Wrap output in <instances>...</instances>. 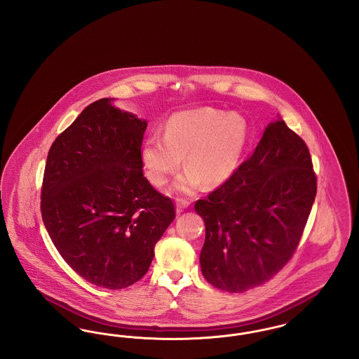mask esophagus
<instances>
[{"label":"esophagus","instance_id":"obj_1","mask_svg":"<svg viewBox=\"0 0 359 359\" xmlns=\"http://www.w3.org/2000/svg\"><path fill=\"white\" fill-rule=\"evenodd\" d=\"M189 201L187 199H182V198H177L176 199V210L179 211V212H182L184 208H187L188 205H189Z\"/></svg>","mask_w":359,"mask_h":359}]
</instances>
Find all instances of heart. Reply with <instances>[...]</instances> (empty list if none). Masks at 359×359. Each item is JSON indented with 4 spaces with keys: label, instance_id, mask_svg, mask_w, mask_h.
Segmentation results:
<instances>
[{
    "label": "heart",
    "instance_id": "obj_1",
    "mask_svg": "<svg viewBox=\"0 0 359 359\" xmlns=\"http://www.w3.org/2000/svg\"><path fill=\"white\" fill-rule=\"evenodd\" d=\"M248 126L238 114L203 107L172 114L163 126V137L152 133L141 145V161L154 187L165 186L182 167L188 168L173 188L192 194L201 187L218 186L238 167L246 145Z\"/></svg>",
    "mask_w": 359,
    "mask_h": 359
}]
</instances>
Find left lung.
I'll list each match as a JSON object with an SVG mask.
<instances>
[{
	"instance_id": "1",
	"label": "left lung",
	"mask_w": 359,
	"mask_h": 359,
	"mask_svg": "<svg viewBox=\"0 0 359 359\" xmlns=\"http://www.w3.org/2000/svg\"><path fill=\"white\" fill-rule=\"evenodd\" d=\"M315 196L304 140L283 120L269 123L253 154L195 203L205 224V280L233 293L269 281L297 249Z\"/></svg>"
}]
</instances>
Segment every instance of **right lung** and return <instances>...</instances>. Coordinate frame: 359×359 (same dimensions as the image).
Masks as SVG:
<instances>
[{"label":"right lung","mask_w":359,"mask_h":359,"mask_svg":"<svg viewBox=\"0 0 359 359\" xmlns=\"http://www.w3.org/2000/svg\"><path fill=\"white\" fill-rule=\"evenodd\" d=\"M102 98L56 137L41 186V217L60 256L86 281L122 290L148 272L175 219L171 199L142 173L147 121Z\"/></svg>","instance_id":"1"}]
</instances>
